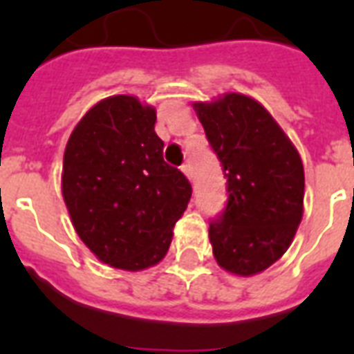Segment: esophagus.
I'll list each match as a JSON object with an SVG mask.
<instances>
[{"mask_svg":"<svg viewBox=\"0 0 354 354\" xmlns=\"http://www.w3.org/2000/svg\"><path fill=\"white\" fill-rule=\"evenodd\" d=\"M182 172L189 178V180H193V167H191V163H183Z\"/></svg>","mask_w":354,"mask_h":354,"instance_id":"34e87169","label":"esophagus"}]
</instances>
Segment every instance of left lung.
<instances>
[{
	"label": "left lung",
	"mask_w": 354,
	"mask_h": 354,
	"mask_svg": "<svg viewBox=\"0 0 354 354\" xmlns=\"http://www.w3.org/2000/svg\"><path fill=\"white\" fill-rule=\"evenodd\" d=\"M194 110L227 180L226 207L209 222L213 255L232 274H259L288 250L301 222V158L252 97L226 93Z\"/></svg>",
	"instance_id": "8db88e82"
}]
</instances>
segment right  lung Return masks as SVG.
Returning a JSON list of instances; mask_svg holds the SVG:
<instances>
[{"instance_id":"1","label":"right lung","mask_w":354,"mask_h":354,"mask_svg":"<svg viewBox=\"0 0 354 354\" xmlns=\"http://www.w3.org/2000/svg\"><path fill=\"white\" fill-rule=\"evenodd\" d=\"M154 124L152 106L108 97L80 119L64 152L62 194L75 230L102 263L130 272L165 257L193 193L163 160Z\"/></svg>"}]
</instances>
